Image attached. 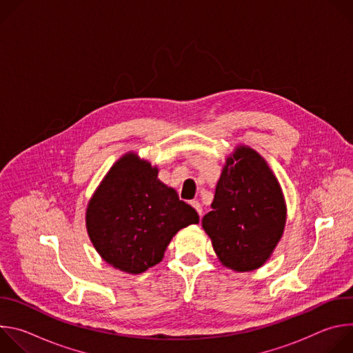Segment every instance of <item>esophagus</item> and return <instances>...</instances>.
I'll use <instances>...</instances> for the list:
<instances>
[{
    "label": "esophagus",
    "mask_w": 353,
    "mask_h": 353,
    "mask_svg": "<svg viewBox=\"0 0 353 353\" xmlns=\"http://www.w3.org/2000/svg\"><path fill=\"white\" fill-rule=\"evenodd\" d=\"M191 205H192V208L198 212L199 216L203 215V207H201V204L198 203V201H191Z\"/></svg>",
    "instance_id": "obj_1"
}]
</instances>
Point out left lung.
I'll return each mask as SVG.
<instances>
[{"mask_svg":"<svg viewBox=\"0 0 353 353\" xmlns=\"http://www.w3.org/2000/svg\"><path fill=\"white\" fill-rule=\"evenodd\" d=\"M203 228L229 270L248 272L272 256L286 223V203L267 161L247 145L226 158Z\"/></svg>","mask_w":353,"mask_h":353,"instance_id":"left-lung-1","label":"left lung"}]
</instances>
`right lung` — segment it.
<instances>
[{
  "mask_svg": "<svg viewBox=\"0 0 353 353\" xmlns=\"http://www.w3.org/2000/svg\"><path fill=\"white\" fill-rule=\"evenodd\" d=\"M135 152L123 155L89 199L88 236L108 264L138 275L159 264L173 236L198 223L196 211Z\"/></svg>",
  "mask_w": 353,
  "mask_h": 353,
  "instance_id": "right-lung-1",
  "label": "right lung"
}]
</instances>
